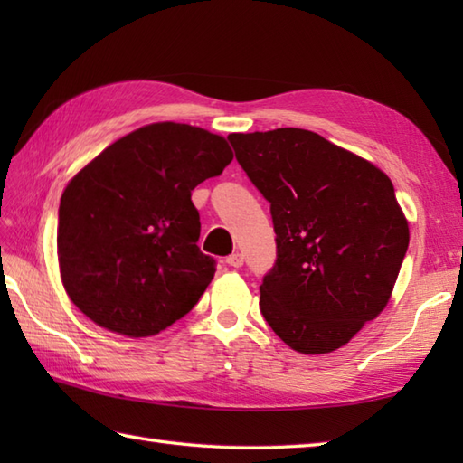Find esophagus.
Here are the masks:
<instances>
[{
    "instance_id": "esophagus-1",
    "label": "esophagus",
    "mask_w": 463,
    "mask_h": 463,
    "mask_svg": "<svg viewBox=\"0 0 463 463\" xmlns=\"http://www.w3.org/2000/svg\"><path fill=\"white\" fill-rule=\"evenodd\" d=\"M242 254L241 252H232L231 257H226V264H229V267H232V269H241L242 267Z\"/></svg>"
}]
</instances>
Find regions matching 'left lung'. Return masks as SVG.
<instances>
[{
  "label": "left lung",
  "instance_id": "left-lung-1",
  "mask_svg": "<svg viewBox=\"0 0 463 463\" xmlns=\"http://www.w3.org/2000/svg\"><path fill=\"white\" fill-rule=\"evenodd\" d=\"M250 183L270 203L277 260L260 312L292 350H336L390 300L410 232L394 184L372 163L307 129L232 133Z\"/></svg>",
  "mask_w": 463,
  "mask_h": 463
}]
</instances>
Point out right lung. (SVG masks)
<instances>
[{
    "label": "right lung",
    "mask_w": 463,
    "mask_h": 463,
    "mask_svg": "<svg viewBox=\"0 0 463 463\" xmlns=\"http://www.w3.org/2000/svg\"><path fill=\"white\" fill-rule=\"evenodd\" d=\"M232 161L222 137L153 123L95 156L59 203L63 287L85 317L131 338L183 318L209 287L216 260L199 249L191 193Z\"/></svg>",
    "instance_id": "add662e5"
}]
</instances>
